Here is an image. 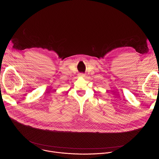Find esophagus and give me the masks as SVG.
Returning a JSON list of instances; mask_svg holds the SVG:
<instances>
[{"label": "esophagus", "instance_id": "1", "mask_svg": "<svg viewBox=\"0 0 159 159\" xmlns=\"http://www.w3.org/2000/svg\"><path fill=\"white\" fill-rule=\"evenodd\" d=\"M79 75H80V76H82V77H85V74H83V73H80Z\"/></svg>", "mask_w": 159, "mask_h": 159}]
</instances>
